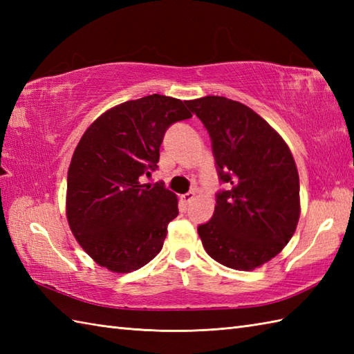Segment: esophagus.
Returning a JSON list of instances; mask_svg holds the SVG:
<instances>
[{"mask_svg": "<svg viewBox=\"0 0 354 354\" xmlns=\"http://www.w3.org/2000/svg\"><path fill=\"white\" fill-rule=\"evenodd\" d=\"M193 199H194V192H189V193H185L181 196V201L185 202V204H190Z\"/></svg>", "mask_w": 354, "mask_h": 354, "instance_id": "1", "label": "esophagus"}]
</instances>
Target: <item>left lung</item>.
Instances as JSON below:
<instances>
[{
    "label": "left lung",
    "mask_w": 354,
    "mask_h": 354,
    "mask_svg": "<svg viewBox=\"0 0 354 354\" xmlns=\"http://www.w3.org/2000/svg\"><path fill=\"white\" fill-rule=\"evenodd\" d=\"M212 140L217 176L214 214L198 227L221 265L251 270L292 239L299 219V178L288 145L259 114L227 97L185 102Z\"/></svg>",
    "instance_id": "obj_1"
}]
</instances>
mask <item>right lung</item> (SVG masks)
Segmentation results:
<instances>
[{
  "mask_svg": "<svg viewBox=\"0 0 354 354\" xmlns=\"http://www.w3.org/2000/svg\"><path fill=\"white\" fill-rule=\"evenodd\" d=\"M184 102L152 94L118 104L88 127L66 181V217L89 257L112 272L140 269L161 251L178 199L140 183L158 169L169 127L190 118Z\"/></svg>",
  "mask_w": 354,
  "mask_h": 354,
  "instance_id": "obj_1",
  "label": "right lung"
}]
</instances>
